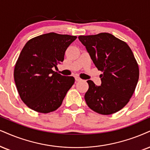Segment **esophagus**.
Returning <instances> with one entry per match:
<instances>
[{"instance_id":"34e87169","label":"esophagus","mask_w":150,"mask_h":150,"mask_svg":"<svg viewBox=\"0 0 150 150\" xmlns=\"http://www.w3.org/2000/svg\"><path fill=\"white\" fill-rule=\"evenodd\" d=\"M75 79H76V81H81V79L79 78V77H78V76H76V77H75Z\"/></svg>"}]
</instances>
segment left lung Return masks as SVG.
I'll return each mask as SVG.
<instances>
[{"mask_svg": "<svg viewBox=\"0 0 150 150\" xmlns=\"http://www.w3.org/2000/svg\"><path fill=\"white\" fill-rule=\"evenodd\" d=\"M98 70L103 71L101 84L88 80L85 95L87 105L101 115H110L123 108L130 100L139 79V68L126 42L107 33L80 35Z\"/></svg>", "mask_w": 150, "mask_h": 150, "instance_id": "obj_1", "label": "left lung"}]
</instances>
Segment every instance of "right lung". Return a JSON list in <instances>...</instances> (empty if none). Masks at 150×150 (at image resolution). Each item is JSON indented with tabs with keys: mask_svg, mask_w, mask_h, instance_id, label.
Here are the masks:
<instances>
[{
	"mask_svg": "<svg viewBox=\"0 0 150 150\" xmlns=\"http://www.w3.org/2000/svg\"><path fill=\"white\" fill-rule=\"evenodd\" d=\"M76 38L50 33L25 44L16 62L14 78L21 100L32 110L49 113L61 106L75 79L52 69L64 60L65 51Z\"/></svg>",
	"mask_w": 150,
	"mask_h": 150,
	"instance_id": "add662e5",
	"label": "right lung"
}]
</instances>
